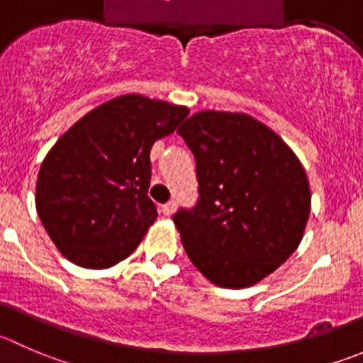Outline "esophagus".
I'll return each instance as SVG.
<instances>
[{
  "label": "esophagus",
  "instance_id": "1",
  "mask_svg": "<svg viewBox=\"0 0 363 363\" xmlns=\"http://www.w3.org/2000/svg\"><path fill=\"white\" fill-rule=\"evenodd\" d=\"M175 207H177V203H175L174 200H170V202H167L163 207H161V211H163L164 216H172L175 211Z\"/></svg>",
  "mask_w": 363,
  "mask_h": 363
}]
</instances>
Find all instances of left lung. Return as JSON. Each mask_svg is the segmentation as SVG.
Listing matches in <instances>:
<instances>
[{
  "label": "left lung",
  "instance_id": "8db88e82",
  "mask_svg": "<svg viewBox=\"0 0 363 363\" xmlns=\"http://www.w3.org/2000/svg\"><path fill=\"white\" fill-rule=\"evenodd\" d=\"M177 133L199 179L196 206L174 214L189 260L218 287L260 282L303 238L311 186L300 160L246 113L199 111Z\"/></svg>",
  "mask_w": 363,
  "mask_h": 363
}]
</instances>
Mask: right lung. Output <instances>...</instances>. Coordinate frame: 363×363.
<instances>
[{
	"label": "right lung",
	"instance_id": "1",
	"mask_svg": "<svg viewBox=\"0 0 363 363\" xmlns=\"http://www.w3.org/2000/svg\"><path fill=\"white\" fill-rule=\"evenodd\" d=\"M188 113L184 106L128 94L60 136L38 170L35 206L63 257L106 269L135 252L157 218L147 195L150 149Z\"/></svg>",
	"mask_w": 363,
	"mask_h": 363
}]
</instances>
